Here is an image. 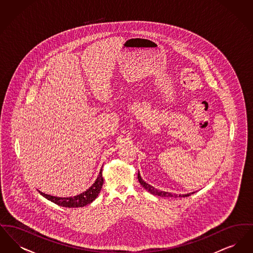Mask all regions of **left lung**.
Returning <instances> with one entry per match:
<instances>
[{"mask_svg":"<svg viewBox=\"0 0 253 253\" xmlns=\"http://www.w3.org/2000/svg\"><path fill=\"white\" fill-rule=\"evenodd\" d=\"M137 177H138V181L139 183L142 185V187H144V189H146L149 193H153L155 195L157 196H162V197H186V196H189L191 195L192 193H187V194H174V193H166V192H162V191H158L157 189H155L153 186L149 185L148 183H146L140 176L139 172L137 173Z\"/></svg>","mask_w":253,"mask_h":253,"instance_id":"obj_1","label":"left lung"}]
</instances>
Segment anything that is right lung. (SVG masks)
Masks as SVG:
<instances>
[{"instance_id":"1","label":"right lung","mask_w":253,"mask_h":253,"mask_svg":"<svg viewBox=\"0 0 253 253\" xmlns=\"http://www.w3.org/2000/svg\"><path fill=\"white\" fill-rule=\"evenodd\" d=\"M102 185H103V177H102V169H101L95 183L87 191H85L84 193H81L79 195H76L73 197H56L42 192H39V193L46 199L50 200L51 202L61 207L79 208V207H84L86 205L92 203L96 199L99 192L101 191Z\"/></svg>"}]
</instances>
